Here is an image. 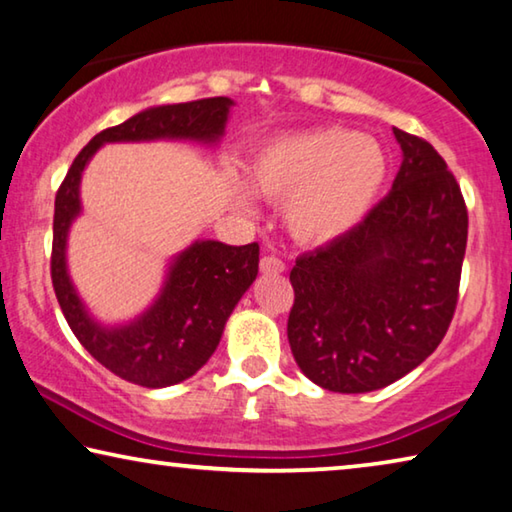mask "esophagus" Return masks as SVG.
<instances>
[{"label": "esophagus", "instance_id": "1", "mask_svg": "<svg viewBox=\"0 0 512 512\" xmlns=\"http://www.w3.org/2000/svg\"><path fill=\"white\" fill-rule=\"evenodd\" d=\"M259 269H262V273H266V275H280V273H285V262L275 255H266L259 259Z\"/></svg>", "mask_w": 512, "mask_h": 512}]
</instances>
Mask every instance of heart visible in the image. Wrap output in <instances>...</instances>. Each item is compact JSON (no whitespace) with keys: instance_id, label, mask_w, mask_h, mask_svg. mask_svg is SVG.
<instances>
[{"instance_id":"obj_1","label":"heart","mask_w":512,"mask_h":512,"mask_svg":"<svg viewBox=\"0 0 512 512\" xmlns=\"http://www.w3.org/2000/svg\"><path fill=\"white\" fill-rule=\"evenodd\" d=\"M389 173L383 143L348 127H316L264 143L246 166L248 184L282 202V225L300 246H328L371 212ZM239 209H250L237 193Z\"/></svg>"}]
</instances>
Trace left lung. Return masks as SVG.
<instances>
[{"instance_id": "8db88e82", "label": "left lung", "mask_w": 512, "mask_h": 512, "mask_svg": "<svg viewBox=\"0 0 512 512\" xmlns=\"http://www.w3.org/2000/svg\"><path fill=\"white\" fill-rule=\"evenodd\" d=\"M392 191L346 237L296 259L287 337L328 392L364 394L417 369L446 335L467 248V209L431 143L394 127Z\"/></svg>"}]
</instances>
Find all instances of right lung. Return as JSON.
I'll use <instances>...</instances> for the list:
<instances>
[{"label": "right lung", "mask_w": 512, "mask_h": 512, "mask_svg": "<svg viewBox=\"0 0 512 512\" xmlns=\"http://www.w3.org/2000/svg\"><path fill=\"white\" fill-rule=\"evenodd\" d=\"M234 100L207 97L161 104L95 134L72 161L54 202L52 285L70 330L93 358L129 383L159 389L191 378L212 358L225 323L257 278L259 246L196 239L168 259L159 294L125 323H102L81 300L68 271L70 227L81 216V175L107 143L193 141L218 145Z\"/></svg>", "instance_id": "obj_1"}]
</instances>
